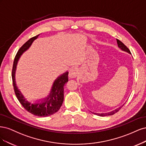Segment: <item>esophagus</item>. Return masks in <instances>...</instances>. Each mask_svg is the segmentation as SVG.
<instances>
[{"mask_svg": "<svg viewBox=\"0 0 146 146\" xmlns=\"http://www.w3.org/2000/svg\"><path fill=\"white\" fill-rule=\"evenodd\" d=\"M78 73H79L78 70L76 68H74L70 70L68 76L70 78H76L78 76Z\"/></svg>", "mask_w": 146, "mask_h": 146, "instance_id": "1", "label": "esophagus"}]
</instances>
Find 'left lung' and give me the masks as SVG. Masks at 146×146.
<instances>
[{"instance_id": "8db88e82", "label": "left lung", "mask_w": 146, "mask_h": 146, "mask_svg": "<svg viewBox=\"0 0 146 146\" xmlns=\"http://www.w3.org/2000/svg\"><path fill=\"white\" fill-rule=\"evenodd\" d=\"M116 40H117V45H118V47H119L120 49H121V50L126 51V52H127V53L131 54L129 49L127 47V46L123 43V42H122L121 41H120L119 40L117 39H116ZM124 105V104H123V106H121V107H118V108H117V109H116L114 110H113V111H110V112H108V113H93V112H92V113H93V114H95V115H98V116H110V115H114L115 113H117V111H118L121 109V108L123 107Z\"/></svg>"}]
</instances>
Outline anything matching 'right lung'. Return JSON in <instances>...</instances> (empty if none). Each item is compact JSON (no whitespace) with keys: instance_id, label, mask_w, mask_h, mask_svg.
Segmentation results:
<instances>
[{"instance_id":"add662e5","label":"right lung","mask_w":146,"mask_h":146,"mask_svg":"<svg viewBox=\"0 0 146 146\" xmlns=\"http://www.w3.org/2000/svg\"><path fill=\"white\" fill-rule=\"evenodd\" d=\"M39 36V35L31 37L18 50L14 60L11 76L16 96L22 106L25 108V110L33 115L40 117H46L55 113L60 109L62 106L64 101V87L68 81V72H67L61 74L55 80L47 97L34 104H31L30 102L27 101L21 92L18 89L15 79L16 66L21 56L30 48L33 42Z\"/></svg>"}]
</instances>
